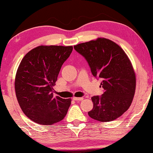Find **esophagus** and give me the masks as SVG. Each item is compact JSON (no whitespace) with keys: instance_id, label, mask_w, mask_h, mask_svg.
Listing matches in <instances>:
<instances>
[{"instance_id":"obj_1","label":"esophagus","mask_w":153,"mask_h":153,"mask_svg":"<svg viewBox=\"0 0 153 153\" xmlns=\"http://www.w3.org/2000/svg\"><path fill=\"white\" fill-rule=\"evenodd\" d=\"M73 100H74V101H81V100H83V97H73Z\"/></svg>"}]
</instances>
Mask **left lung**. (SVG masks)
<instances>
[{
	"mask_svg": "<svg viewBox=\"0 0 153 153\" xmlns=\"http://www.w3.org/2000/svg\"><path fill=\"white\" fill-rule=\"evenodd\" d=\"M74 48L87 60L93 76L102 80L104 92L92 97L88 116L100 122L116 120L129 108L135 93L136 76L129 58L116 43L101 37Z\"/></svg>",
	"mask_w": 153,
	"mask_h": 153,
	"instance_id": "1",
	"label": "left lung"
}]
</instances>
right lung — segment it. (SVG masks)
Returning a JSON list of instances; mask_svg holds the SVG:
<instances>
[{
    "instance_id": "add662e5",
    "label": "right lung",
    "mask_w": 153,
    "mask_h": 153,
    "mask_svg": "<svg viewBox=\"0 0 153 153\" xmlns=\"http://www.w3.org/2000/svg\"><path fill=\"white\" fill-rule=\"evenodd\" d=\"M72 46H39L21 61L14 82L16 99L22 111L33 122L51 125L66 116L71 99L53 95V86Z\"/></svg>"
}]
</instances>
